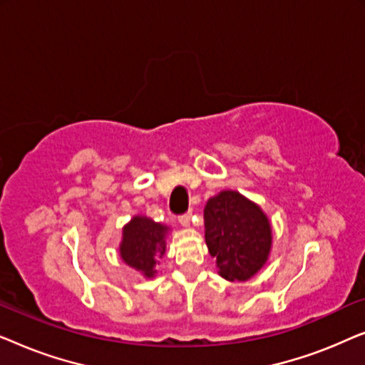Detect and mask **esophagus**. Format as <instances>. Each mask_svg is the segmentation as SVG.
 <instances>
[{
	"mask_svg": "<svg viewBox=\"0 0 365 365\" xmlns=\"http://www.w3.org/2000/svg\"><path fill=\"white\" fill-rule=\"evenodd\" d=\"M179 224H181L182 227L191 226V214H182V216H179Z\"/></svg>",
	"mask_w": 365,
	"mask_h": 365,
	"instance_id": "34e87169",
	"label": "esophagus"
}]
</instances>
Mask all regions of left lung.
<instances>
[{
    "label": "left lung",
    "mask_w": 365,
    "mask_h": 365,
    "mask_svg": "<svg viewBox=\"0 0 365 365\" xmlns=\"http://www.w3.org/2000/svg\"><path fill=\"white\" fill-rule=\"evenodd\" d=\"M204 237L226 281H249L266 266L272 226L262 207L241 192L226 189L204 207Z\"/></svg>",
    "instance_id": "1"
}]
</instances>
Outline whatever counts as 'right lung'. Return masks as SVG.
<instances>
[{
    "instance_id": "1",
    "label": "right lung",
    "mask_w": 365,
    "mask_h": 365,
    "mask_svg": "<svg viewBox=\"0 0 365 365\" xmlns=\"http://www.w3.org/2000/svg\"><path fill=\"white\" fill-rule=\"evenodd\" d=\"M171 227L154 219L136 214L123 226L119 257L143 277H156L158 259L166 252V239Z\"/></svg>"
}]
</instances>
